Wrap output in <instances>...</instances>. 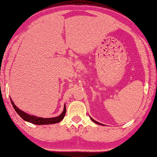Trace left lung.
I'll list each match as a JSON object with an SVG mask.
<instances>
[{
	"label": "left lung",
	"mask_w": 157,
	"mask_h": 157,
	"mask_svg": "<svg viewBox=\"0 0 157 157\" xmlns=\"http://www.w3.org/2000/svg\"><path fill=\"white\" fill-rule=\"evenodd\" d=\"M90 119H91V120H92V121H93V122H94V123L98 124H100V125H103V124H101V123H99V122H97V121H95V120H93V119H92V117H90Z\"/></svg>",
	"instance_id": "obj_1"
}]
</instances>
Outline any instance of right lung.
<instances>
[{
    "mask_svg": "<svg viewBox=\"0 0 157 157\" xmlns=\"http://www.w3.org/2000/svg\"><path fill=\"white\" fill-rule=\"evenodd\" d=\"M10 101H11L13 107L15 110V112H17V114H19V116L21 117L22 119H23L24 120L26 121V122H30L32 124H56L58 123L63 120L64 117L66 113V107L65 105L64 106V110L63 112H62V114L58 117H52V118H43V117H38L33 116V115H30L23 111H22L20 109H18L16 107V105H15L14 102H13V100L10 98Z\"/></svg>",
    "mask_w": 157,
    "mask_h": 157,
    "instance_id": "obj_1",
    "label": "right lung"
}]
</instances>
